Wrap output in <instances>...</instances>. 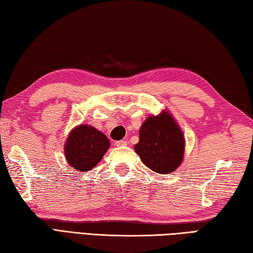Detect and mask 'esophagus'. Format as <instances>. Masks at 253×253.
<instances>
[{
  "instance_id": "34e87169",
  "label": "esophagus",
  "mask_w": 253,
  "mask_h": 253,
  "mask_svg": "<svg viewBox=\"0 0 253 253\" xmlns=\"http://www.w3.org/2000/svg\"><path fill=\"white\" fill-rule=\"evenodd\" d=\"M115 145L117 147H125V146H127V141L126 140H118L115 142Z\"/></svg>"
}]
</instances>
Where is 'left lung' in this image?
Wrapping results in <instances>:
<instances>
[{
	"label": "left lung",
	"instance_id": "8db88e82",
	"mask_svg": "<svg viewBox=\"0 0 253 253\" xmlns=\"http://www.w3.org/2000/svg\"><path fill=\"white\" fill-rule=\"evenodd\" d=\"M143 165L160 174L174 172L183 161L185 140L183 131L171 114L163 110L142 123L139 141L133 147Z\"/></svg>",
	"mask_w": 253,
	"mask_h": 253
}]
</instances>
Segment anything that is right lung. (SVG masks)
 <instances>
[{
	"label": "right lung",
	"mask_w": 253,
	"mask_h": 253,
	"mask_svg": "<svg viewBox=\"0 0 253 253\" xmlns=\"http://www.w3.org/2000/svg\"><path fill=\"white\" fill-rule=\"evenodd\" d=\"M111 146L108 138L86 124L76 126L64 143V156L72 169L86 172L94 169Z\"/></svg>",
	"instance_id": "right-lung-1"
}]
</instances>
